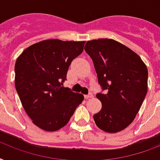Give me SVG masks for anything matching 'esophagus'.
<instances>
[{
  "mask_svg": "<svg viewBox=\"0 0 160 160\" xmlns=\"http://www.w3.org/2000/svg\"><path fill=\"white\" fill-rule=\"evenodd\" d=\"M84 98H85V99H89V98H92L93 95H92V93H89L88 95H85Z\"/></svg>",
  "mask_w": 160,
  "mask_h": 160,
  "instance_id": "esophagus-1",
  "label": "esophagus"
}]
</instances>
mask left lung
Wrapping results in <instances>:
<instances>
[{"label":"left lung","mask_w":160,"mask_h":160,"mask_svg":"<svg viewBox=\"0 0 160 160\" xmlns=\"http://www.w3.org/2000/svg\"><path fill=\"white\" fill-rule=\"evenodd\" d=\"M84 50L93 62L98 83L106 93H98L102 108L94 122L107 133H118L133 122L148 91V69L130 48L113 39L87 42Z\"/></svg>","instance_id":"obj_1"}]
</instances>
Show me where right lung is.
<instances>
[{
    "label": "right lung",
    "mask_w": 160,
    "mask_h": 160,
    "mask_svg": "<svg viewBox=\"0 0 160 160\" xmlns=\"http://www.w3.org/2000/svg\"><path fill=\"white\" fill-rule=\"evenodd\" d=\"M85 41L48 39L26 48L15 64V87L27 114L48 132L63 128L84 96L62 87L72 61L83 51Z\"/></svg>",
    "instance_id": "add662e5"
}]
</instances>
